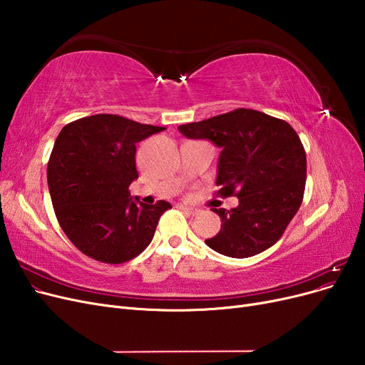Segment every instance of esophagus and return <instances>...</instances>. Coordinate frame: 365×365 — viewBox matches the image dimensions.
<instances>
[{
	"label": "esophagus",
	"mask_w": 365,
	"mask_h": 365,
	"mask_svg": "<svg viewBox=\"0 0 365 365\" xmlns=\"http://www.w3.org/2000/svg\"><path fill=\"white\" fill-rule=\"evenodd\" d=\"M180 208L182 210V212H184V213H187V215H190V216H196L197 213H200V212H197V210H196V208H192V207H187V205H180Z\"/></svg>",
	"instance_id": "34e87169"
}]
</instances>
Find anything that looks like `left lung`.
<instances>
[{
    "mask_svg": "<svg viewBox=\"0 0 365 365\" xmlns=\"http://www.w3.org/2000/svg\"><path fill=\"white\" fill-rule=\"evenodd\" d=\"M187 138L220 148L217 195L239 197L227 212L213 208L222 224L205 244L228 257L245 259L268 250L284 233L303 201L306 152L284 120L239 108L178 126Z\"/></svg>",
    "mask_w": 365,
    "mask_h": 365,
    "instance_id": "left-lung-1",
    "label": "left lung"
}]
</instances>
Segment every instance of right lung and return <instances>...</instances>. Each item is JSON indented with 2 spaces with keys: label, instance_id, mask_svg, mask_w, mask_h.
<instances>
[{
  "label": "right lung",
  "instance_id": "obj_1",
  "mask_svg": "<svg viewBox=\"0 0 365 365\" xmlns=\"http://www.w3.org/2000/svg\"><path fill=\"white\" fill-rule=\"evenodd\" d=\"M164 128L114 114L65 125L54 141L47 181L63 233L88 257L125 263L150 244L168 201L153 205L132 197L138 178L135 145Z\"/></svg>",
  "mask_w": 365,
  "mask_h": 365
}]
</instances>
